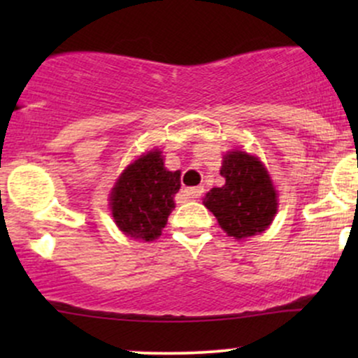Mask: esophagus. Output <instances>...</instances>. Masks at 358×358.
Returning <instances> with one entry per match:
<instances>
[{"mask_svg":"<svg viewBox=\"0 0 358 358\" xmlns=\"http://www.w3.org/2000/svg\"><path fill=\"white\" fill-rule=\"evenodd\" d=\"M185 196H187L188 200H196L202 196L203 193V187H192V188H185Z\"/></svg>","mask_w":358,"mask_h":358,"instance_id":"34e87169","label":"esophagus"}]
</instances>
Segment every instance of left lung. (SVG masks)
Instances as JSON below:
<instances>
[{
    "label": "left lung",
    "instance_id": "obj_1",
    "mask_svg": "<svg viewBox=\"0 0 358 358\" xmlns=\"http://www.w3.org/2000/svg\"><path fill=\"white\" fill-rule=\"evenodd\" d=\"M220 175L225 185L212 188L203 199L220 227L239 241L264 232L278 212V193L261 159L245 151H229Z\"/></svg>",
    "mask_w": 358,
    "mask_h": 358
}]
</instances>
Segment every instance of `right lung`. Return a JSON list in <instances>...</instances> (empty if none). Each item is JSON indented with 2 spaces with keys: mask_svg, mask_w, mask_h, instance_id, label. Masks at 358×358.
<instances>
[{
  "mask_svg": "<svg viewBox=\"0 0 358 358\" xmlns=\"http://www.w3.org/2000/svg\"><path fill=\"white\" fill-rule=\"evenodd\" d=\"M178 190L180 171L166 170L162 151L139 156L126 166L110 192L109 205L119 231L138 241L158 239Z\"/></svg>",
  "mask_w": 358,
  "mask_h": 358,
  "instance_id": "1",
  "label": "right lung"
}]
</instances>
